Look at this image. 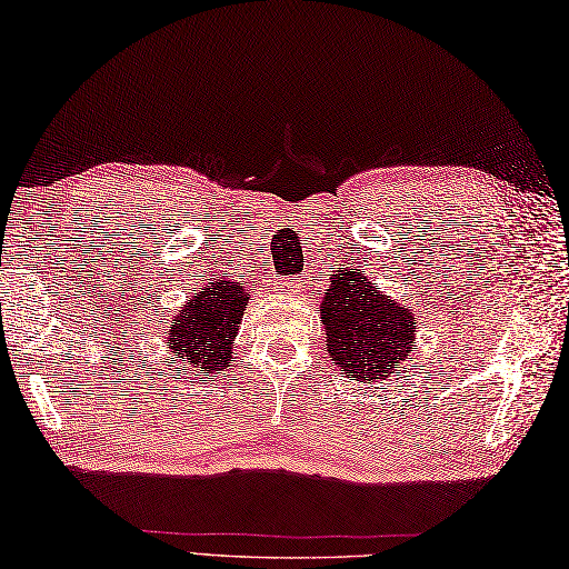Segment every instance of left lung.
<instances>
[{
  "mask_svg": "<svg viewBox=\"0 0 569 569\" xmlns=\"http://www.w3.org/2000/svg\"><path fill=\"white\" fill-rule=\"evenodd\" d=\"M321 318L330 362L352 381L389 379L412 359L418 332L412 309L386 297L352 266L330 277Z\"/></svg>",
  "mask_w": 569,
  "mask_h": 569,
  "instance_id": "1",
  "label": "left lung"
}]
</instances>
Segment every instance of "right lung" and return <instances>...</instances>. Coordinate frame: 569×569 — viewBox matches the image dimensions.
Here are the masks:
<instances>
[{"instance_id": "obj_1", "label": "right lung", "mask_w": 569, "mask_h": 569, "mask_svg": "<svg viewBox=\"0 0 569 569\" xmlns=\"http://www.w3.org/2000/svg\"><path fill=\"white\" fill-rule=\"evenodd\" d=\"M251 295L239 282H207L196 297H190L169 330L171 365L180 371L192 367L202 377L224 371L233 362V340H237L243 311Z\"/></svg>"}]
</instances>
